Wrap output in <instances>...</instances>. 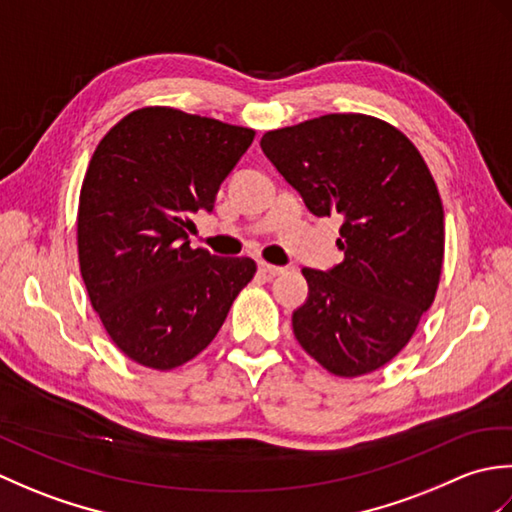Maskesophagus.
I'll return each instance as SVG.
<instances>
[{
	"label": "esophagus",
	"mask_w": 512,
	"mask_h": 512,
	"mask_svg": "<svg viewBox=\"0 0 512 512\" xmlns=\"http://www.w3.org/2000/svg\"><path fill=\"white\" fill-rule=\"evenodd\" d=\"M259 273H262L264 277L273 279V277L284 273V268H281V266H273V264H266V262H259Z\"/></svg>",
	"instance_id": "esophagus-1"
}]
</instances>
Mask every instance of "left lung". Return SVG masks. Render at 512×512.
Here are the masks:
<instances>
[{"instance_id":"left-lung-1","label":"left lung","mask_w":512,"mask_h":512,"mask_svg":"<svg viewBox=\"0 0 512 512\" xmlns=\"http://www.w3.org/2000/svg\"><path fill=\"white\" fill-rule=\"evenodd\" d=\"M262 151L317 217L341 215L343 262L303 268L292 330L336 376L389 363L436 299L444 257L438 187L411 140L365 114H328L268 132Z\"/></svg>"}]
</instances>
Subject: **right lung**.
Listing matches in <instances>:
<instances>
[{
    "label": "right lung",
    "instance_id": "add662e5",
    "mask_svg": "<svg viewBox=\"0 0 512 512\" xmlns=\"http://www.w3.org/2000/svg\"><path fill=\"white\" fill-rule=\"evenodd\" d=\"M255 132L171 107L114 125L85 173L79 264L92 308L132 361L173 369L209 345L255 275L250 257L191 248V215L211 213Z\"/></svg>",
    "mask_w": 512,
    "mask_h": 512
}]
</instances>
